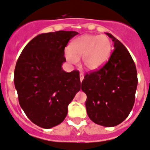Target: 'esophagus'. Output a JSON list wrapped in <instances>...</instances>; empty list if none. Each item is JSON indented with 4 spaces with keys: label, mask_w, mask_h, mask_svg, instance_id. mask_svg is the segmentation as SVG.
<instances>
[{
    "label": "esophagus",
    "mask_w": 150,
    "mask_h": 150,
    "mask_svg": "<svg viewBox=\"0 0 150 150\" xmlns=\"http://www.w3.org/2000/svg\"><path fill=\"white\" fill-rule=\"evenodd\" d=\"M79 76H80V81H82L83 79H84V75H83L82 73H80V75H79Z\"/></svg>",
    "instance_id": "esophagus-1"
}]
</instances>
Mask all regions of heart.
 <instances>
[{
	"instance_id": "1",
	"label": "heart",
	"mask_w": 150,
	"mask_h": 150,
	"mask_svg": "<svg viewBox=\"0 0 150 150\" xmlns=\"http://www.w3.org/2000/svg\"><path fill=\"white\" fill-rule=\"evenodd\" d=\"M112 52V42L107 35L85 34L75 39L70 49L65 51L66 59L70 63H77L81 58L82 65L88 71L103 67Z\"/></svg>"
}]
</instances>
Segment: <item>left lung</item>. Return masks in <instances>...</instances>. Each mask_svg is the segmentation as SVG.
I'll list each match as a JSON object with an SVG mask.
<instances>
[{
    "label": "left lung",
    "mask_w": 150,
    "mask_h": 150,
    "mask_svg": "<svg viewBox=\"0 0 150 150\" xmlns=\"http://www.w3.org/2000/svg\"><path fill=\"white\" fill-rule=\"evenodd\" d=\"M114 50L105 65L86 73L81 90L86 94L87 114L94 123L114 127L124 121L135 101L137 71L127 48L110 33Z\"/></svg>",
    "instance_id": "1"
}]
</instances>
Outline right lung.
I'll list each match as a JSON object with an SVG mask.
<instances>
[{"label": "right lung", "instance_id": "obj_1", "mask_svg": "<svg viewBox=\"0 0 150 150\" xmlns=\"http://www.w3.org/2000/svg\"><path fill=\"white\" fill-rule=\"evenodd\" d=\"M78 33L56 31L30 40L14 70L19 103L36 125L49 129L65 120L68 106L81 88L79 71L66 72L62 65L68 42Z\"/></svg>", "mask_w": 150, "mask_h": 150}]
</instances>
